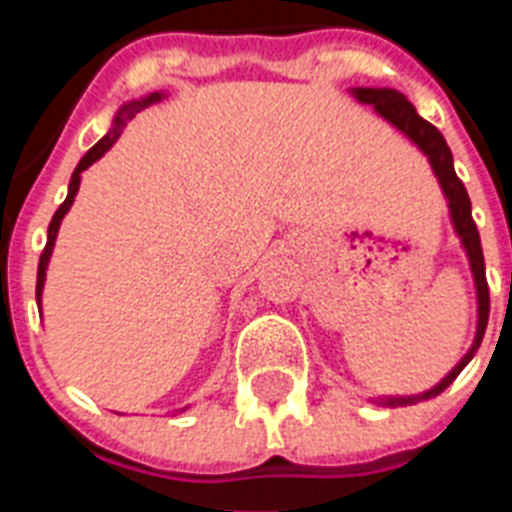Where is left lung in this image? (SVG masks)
Masks as SVG:
<instances>
[{
  "mask_svg": "<svg viewBox=\"0 0 512 512\" xmlns=\"http://www.w3.org/2000/svg\"><path fill=\"white\" fill-rule=\"evenodd\" d=\"M353 95L358 98V103H369L374 106V111L382 116V119H388L396 130H401L406 138L412 140L414 146L420 148L422 154L428 156L430 167L436 172L438 183L444 188V196L449 201V215H452L454 231L462 239V247L468 252L470 260V271H473V279H476V295H478V329H476V340H473V348L465 353L460 364L454 366L452 372L446 374L444 380L438 382L436 388L425 390L420 396H396V398H377L382 406H409L417 404V401H428V398H436L438 393H444L454 380H457V374L468 366V361L476 356L478 345L484 340L486 324H489V284H486V268H484V249H481V236H478V228L473 223V215H470V199L468 191H465V185L454 172V162H452V151L446 146L444 135L433 127L430 122H425L409 100L396 90H388V87H382V90H374V87H356Z\"/></svg>",
  "mask_w": 512,
  "mask_h": 512,
  "instance_id": "left-lung-1",
  "label": "left lung"
}]
</instances>
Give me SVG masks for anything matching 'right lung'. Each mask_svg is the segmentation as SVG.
<instances>
[{
    "label": "right lung",
    "mask_w": 512,
    "mask_h": 512,
    "mask_svg": "<svg viewBox=\"0 0 512 512\" xmlns=\"http://www.w3.org/2000/svg\"><path fill=\"white\" fill-rule=\"evenodd\" d=\"M159 100H162V92H151V95H146V98L130 100L127 106L119 108V114H116V119H114V127L106 132V138H100L98 143H95V146H92L90 151L82 156V162L76 164L74 175H71V183H68L66 201H63V204L58 207V212L52 215V223H50V228H47V244H44V252H42V257H39V271H36V303H42L44 276H47V263H50L52 247H55V239H58L60 220L66 217V212L71 209V204H74V196H76V191H79V180H82V172L87 170L92 162H98L100 156L106 154L108 148L114 146L116 140H119V135H122V127H127V122H130L132 116L140 114V111L151 106V103H159Z\"/></svg>",
    "instance_id": "1"
}]
</instances>
